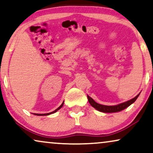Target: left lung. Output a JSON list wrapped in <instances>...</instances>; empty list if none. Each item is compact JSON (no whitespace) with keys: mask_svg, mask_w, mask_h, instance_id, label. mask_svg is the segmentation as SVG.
<instances>
[{"mask_svg":"<svg viewBox=\"0 0 153 153\" xmlns=\"http://www.w3.org/2000/svg\"><path fill=\"white\" fill-rule=\"evenodd\" d=\"M140 93L138 94V95L136 96L135 97H134L133 99L128 100V101L123 102V103L119 104L118 105H115V106L102 105V104H98L95 101H94V100L92 99L90 96L87 95V97H88V100L89 103L91 104V105L93 106V107L95 108V109L99 111H101L103 113H115V112L120 111L122 110H124L125 108H126L127 107H128L129 106H130L131 104H133L134 102L136 101V100L137 99Z\"/></svg>","mask_w":153,"mask_h":153,"instance_id":"left-lung-1","label":"left lung"}]
</instances>
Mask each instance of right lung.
I'll list each match as a JSON object with an SVG mask.
<instances>
[{
  "label": "right lung",
  "instance_id": "right-lung-1",
  "mask_svg": "<svg viewBox=\"0 0 153 153\" xmlns=\"http://www.w3.org/2000/svg\"><path fill=\"white\" fill-rule=\"evenodd\" d=\"M63 104H64V102H62V104L61 105H60L59 107H58V108H56V109L55 110V111H52V112H51V113H49V114H35L34 115H36V116H48V115H50V114H54V113H56V111H58L60 109V108L62 107V106H63Z\"/></svg>",
  "mask_w": 153,
  "mask_h": 153
}]
</instances>
